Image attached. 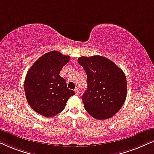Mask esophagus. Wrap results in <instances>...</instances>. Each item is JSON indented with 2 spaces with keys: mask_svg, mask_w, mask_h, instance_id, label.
<instances>
[{
  "mask_svg": "<svg viewBox=\"0 0 154 154\" xmlns=\"http://www.w3.org/2000/svg\"><path fill=\"white\" fill-rule=\"evenodd\" d=\"M75 94H76V95H78V94H79V90H78V89L76 88V89H75Z\"/></svg>",
  "mask_w": 154,
  "mask_h": 154,
  "instance_id": "1",
  "label": "esophagus"
}]
</instances>
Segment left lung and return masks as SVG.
Segmentation results:
<instances>
[{
    "label": "left lung",
    "mask_w": 154,
    "mask_h": 154,
    "mask_svg": "<svg viewBox=\"0 0 154 154\" xmlns=\"http://www.w3.org/2000/svg\"><path fill=\"white\" fill-rule=\"evenodd\" d=\"M77 62L87 76V89L82 96L85 109L96 119L111 118L126 100L125 74L112 60L102 56H83Z\"/></svg>",
    "instance_id": "left-lung-1"
}]
</instances>
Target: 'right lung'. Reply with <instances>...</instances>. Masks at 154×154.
<instances>
[{"label":"right lung","instance_id":"add662e5","mask_svg":"<svg viewBox=\"0 0 154 154\" xmlns=\"http://www.w3.org/2000/svg\"><path fill=\"white\" fill-rule=\"evenodd\" d=\"M69 60V56L53 50L41 56L29 69L25 79V93L35 112L45 117L57 115L65 107L69 97L75 95L60 76Z\"/></svg>","mask_w":154,"mask_h":154}]
</instances>
